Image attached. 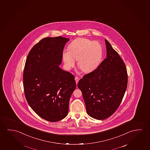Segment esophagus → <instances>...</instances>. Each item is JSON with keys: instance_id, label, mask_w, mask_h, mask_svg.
Here are the masks:
<instances>
[{"instance_id": "34e87169", "label": "esophagus", "mask_w": 150, "mask_h": 150, "mask_svg": "<svg viewBox=\"0 0 150 150\" xmlns=\"http://www.w3.org/2000/svg\"><path fill=\"white\" fill-rule=\"evenodd\" d=\"M75 81H76V85L78 83H79V77H75Z\"/></svg>"}]
</instances>
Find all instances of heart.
Segmentation results:
<instances>
[{"label": "heart", "mask_w": 150, "mask_h": 150, "mask_svg": "<svg viewBox=\"0 0 150 150\" xmlns=\"http://www.w3.org/2000/svg\"><path fill=\"white\" fill-rule=\"evenodd\" d=\"M69 50L63 51V60L67 69L75 65L85 73L92 71L99 64L102 54L100 45L89 39L79 38L75 39L69 46Z\"/></svg>", "instance_id": "obj_1"}]
</instances>
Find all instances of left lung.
Instances as JSON below:
<instances>
[{
    "label": "left lung",
    "mask_w": 150,
    "mask_h": 150,
    "mask_svg": "<svg viewBox=\"0 0 150 150\" xmlns=\"http://www.w3.org/2000/svg\"><path fill=\"white\" fill-rule=\"evenodd\" d=\"M105 42L106 58L97 69L84 75L78 83L87 113L99 120L109 117L116 111L128 83L127 69L123 60L106 39Z\"/></svg>",
    "instance_id": "1"
}]
</instances>
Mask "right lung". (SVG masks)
Instances as JSON below:
<instances>
[{
	"label": "right lung",
	"mask_w": 150,
	"mask_h": 150,
	"mask_svg": "<svg viewBox=\"0 0 150 150\" xmlns=\"http://www.w3.org/2000/svg\"><path fill=\"white\" fill-rule=\"evenodd\" d=\"M69 40L62 36L42 39L30 50L24 67L26 99L38 115L51 122L67 116L69 99L76 88L73 75L59 66Z\"/></svg>",
	"instance_id": "obj_1"
}]
</instances>
